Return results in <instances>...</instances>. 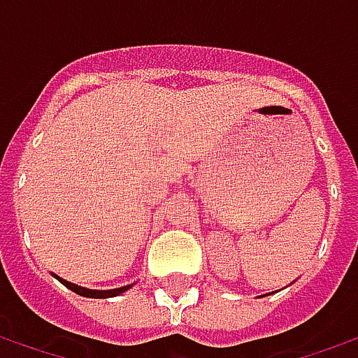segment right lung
<instances>
[{
  "label": "right lung",
  "mask_w": 358,
  "mask_h": 358,
  "mask_svg": "<svg viewBox=\"0 0 358 358\" xmlns=\"http://www.w3.org/2000/svg\"><path fill=\"white\" fill-rule=\"evenodd\" d=\"M55 276V274H53ZM61 282V284L69 287L71 292L78 293L82 297H92V299H107V297H117L120 293H124L126 289H130V285H122V287H117V289H88V287H80V285L76 284H71V282H66L63 278L55 276Z\"/></svg>",
  "instance_id": "1"
}]
</instances>
